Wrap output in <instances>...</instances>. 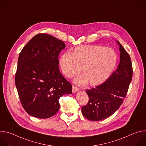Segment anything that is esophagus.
<instances>
[{"label": "esophagus", "mask_w": 146, "mask_h": 146, "mask_svg": "<svg viewBox=\"0 0 146 146\" xmlns=\"http://www.w3.org/2000/svg\"><path fill=\"white\" fill-rule=\"evenodd\" d=\"M78 90H79V89H78V87H77L74 86H72V92H73V93H75V92H77Z\"/></svg>", "instance_id": "34e87169"}]
</instances>
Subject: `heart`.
Masks as SVG:
<instances>
[{
  "mask_svg": "<svg viewBox=\"0 0 146 146\" xmlns=\"http://www.w3.org/2000/svg\"><path fill=\"white\" fill-rule=\"evenodd\" d=\"M116 63L115 51L98 45L78 46L72 54L64 53L59 60L62 72L66 77L72 78L78 74L82 68L84 76L76 78L74 82L83 85L88 81L92 86H98L106 80Z\"/></svg>",
  "mask_w": 146,
  "mask_h": 146,
  "instance_id": "1",
  "label": "heart"
}]
</instances>
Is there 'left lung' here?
<instances>
[{
  "label": "left lung",
  "mask_w": 146,
  "mask_h": 146,
  "mask_svg": "<svg viewBox=\"0 0 146 146\" xmlns=\"http://www.w3.org/2000/svg\"><path fill=\"white\" fill-rule=\"evenodd\" d=\"M119 46L120 62L116 70L102 84L87 90L89 101L82 106V115L92 121L105 119L115 113L122 104L132 81L133 69L131 57Z\"/></svg>",
  "instance_id": "8db88e82"
}]
</instances>
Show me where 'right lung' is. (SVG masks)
Wrapping results in <instances>:
<instances>
[{"mask_svg": "<svg viewBox=\"0 0 146 146\" xmlns=\"http://www.w3.org/2000/svg\"><path fill=\"white\" fill-rule=\"evenodd\" d=\"M63 41L46 33L32 37L21 51L15 82L21 105L29 115L47 118L59 109V98L72 92V86L61 74L59 54Z\"/></svg>", "mask_w": 146, "mask_h": 146, "instance_id": "obj_1", "label": "right lung"}]
</instances>
